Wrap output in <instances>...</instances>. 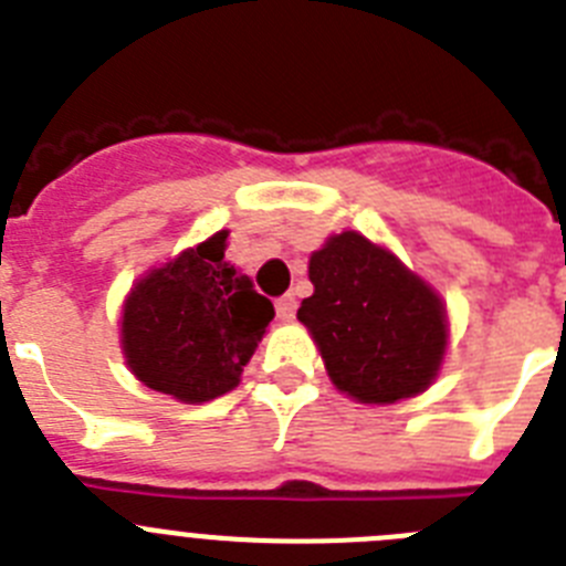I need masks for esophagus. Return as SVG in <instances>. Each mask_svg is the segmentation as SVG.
Here are the masks:
<instances>
[{
  "instance_id": "1",
  "label": "esophagus",
  "mask_w": 566,
  "mask_h": 566,
  "mask_svg": "<svg viewBox=\"0 0 566 566\" xmlns=\"http://www.w3.org/2000/svg\"><path fill=\"white\" fill-rule=\"evenodd\" d=\"M294 314H297V297H294V294H283V297L277 300V317L283 319V323H289V319H294Z\"/></svg>"
}]
</instances>
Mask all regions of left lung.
<instances>
[{
    "label": "left lung",
    "mask_w": 566,
    "mask_h": 566,
    "mask_svg": "<svg viewBox=\"0 0 566 566\" xmlns=\"http://www.w3.org/2000/svg\"><path fill=\"white\" fill-rule=\"evenodd\" d=\"M308 277L314 294L297 317L339 391L388 405L431 385L448 326L442 303L417 274L359 232H343L312 254Z\"/></svg>",
    "instance_id": "8db88e82"
}]
</instances>
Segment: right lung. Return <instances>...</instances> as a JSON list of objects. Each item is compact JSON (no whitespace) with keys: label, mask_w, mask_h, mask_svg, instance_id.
<instances>
[{"label":"right lung","mask_w":566,"mask_h":566,"mask_svg":"<svg viewBox=\"0 0 566 566\" xmlns=\"http://www.w3.org/2000/svg\"><path fill=\"white\" fill-rule=\"evenodd\" d=\"M227 232L153 269L124 303L122 345L133 374L181 402L232 391L274 317L272 300L223 258Z\"/></svg>","instance_id":"1"}]
</instances>
